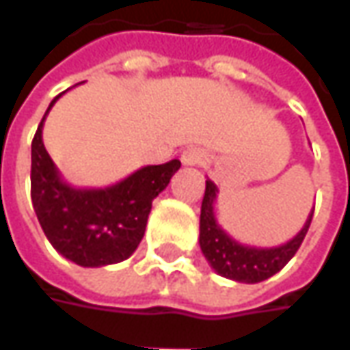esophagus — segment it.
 <instances>
[{
    "label": "esophagus",
    "instance_id": "34e87169",
    "mask_svg": "<svg viewBox=\"0 0 350 350\" xmlns=\"http://www.w3.org/2000/svg\"><path fill=\"white\" fill-rule=\"evenodd\" d=\"M182 163L186 166H201L207 163V152L201 147H187L186 151L182 152Z\"/></svg>",
    "mask_w": 350,
    "mask_h": 350
}]
</instances>
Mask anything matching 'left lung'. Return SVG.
I'll use <instances>...</instances> for the list:
<instances>
[{"mask_svg": "<svg viewBox=\"0 0 350 350\" xmlns=\"http://www.w3.org/2000/svg\"><path fill=\"white\" fill-rule=\"evenodd\" d=\"M219 189L211 180L205 182V196L201 203V217H199V246L205 259L209 261L215 271L221 277L232 279L238 283H261L265 279L279 273L284 265L293 259L298 247L306 236L314 209L308 215L306 223L300 232L288 240L286 244L275 247H256L236 242L234 238L226 234L223 226L217 223L215 217V199Z\"/></svg>", "mask_w": 350, "mask_h": 350, "instance_id": "left-lung-1", "label": "left lung"}]
</instances>
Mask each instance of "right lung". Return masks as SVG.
Returning a JSON list of instances; mask_svg holds the SVG:
<instances>
[{
	"label": "right lung",
	"instance_id": "1",
	"mask_svg": "<svg viewBox=\"0 0 350 350\" xmlns=\"http://www.w3.org/2000/svg\"><path fill=\"white\" fill-rule=\"evenodd\" d=\"M32 139L31 198L50 244L81 267H103L127 259L145 234L157 198L178 172L180 161L143 166L108 187H73L62 178L42 141V126Z\"/></svg>",
	"mask_w": 350,
	"mask_h": 350
}]
</instances>
